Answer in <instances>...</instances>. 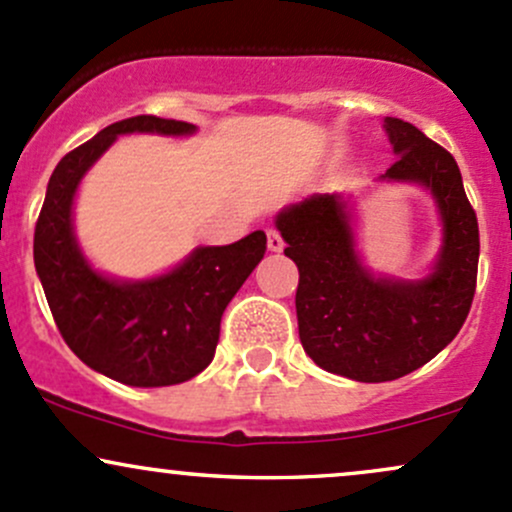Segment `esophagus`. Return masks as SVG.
I'll return each mask as SVG.
<instances>
[{
    "label": "esophagus",
    "instance_id": "34e87169",
    "mask_svg": "<svg viewBox=\"0 0 512 512\" xmlns=\"http://www.w3.org/2000/svg\"><path fill=\"white\" fill-rule=\"evenodd\" d=\"M267 247L272 252H282L284 250V238L279 235V230H274V228L267 230Z\"/></svg>",
    "mask_w": 512,
    "mask_h": 512
}]
</instances>
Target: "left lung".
<instances>
[{
  "mask_svg": "<svg viewBox=\"0 0 512 512\" xmlns=\"http://www.w3.org/2000/svg\"><path fill=\"white\" fill-rule=\"evenodd\" d=\"M396 162L389 182L428 187L442 216V250L430 277H374L355 252L350 211L338 194H313L277 216L284 255L299 267L296 316L306 355L347 379L379 384L415 372L457 338L479 272V223L462 172L413 123L384 119Z\"/></svg>",
  "mask_w": 512,
  "mask_h": 512,
  "instance_id": "left-lung-1",
  "label": "left lung"
}]
</instances>
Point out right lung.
Segmentation results:
<instances>
[{"label": "right lung", "mask_w": 512, "mask_h": 512, "mask_svg": "<svg viewBox=\"0 0 512 512\" xmlns=\"http://www.w3.org/2000/svg\"><path fill=\"white\" fill-rule=\"evenodd\" d=\"M187 136V121L133 116L70 150L50 174L33 233V262L55 325L94 372L128 386H172L211 364L221 316L260 265L267 235L255 230L223 247H196L162 277L116 282L89 267L72 233V199L84 172L121 133Z\"/></svg>", "instance_id": "1"}]
</instances>
